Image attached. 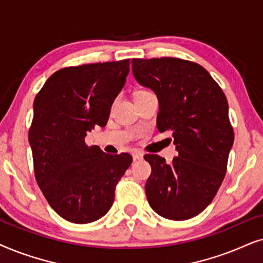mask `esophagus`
Masks as SVG:
<instances>
[{
  "label": "esophagus",
  "instance_id": "1",
  "mask_svg": "<svg viewBox=\"0 0 263 263\" xmlns=\"http://www.w3.org/2000/svg\"><path fill=\"white\" fill-rule=\"evenodd\" d=\"M132 156H134V160H141L143 159V154L141 152H135L134 154H132Z\"/></svg>",
  "mask_w": 263,
  "mask_h": 263
}]
</instances>
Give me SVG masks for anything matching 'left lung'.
<instances>
[{"instance_id": "8db88e82", "label": "left lung", "mask_w": 263, "mask_h": 263, "mask_svg": "<svg viewBox=\"0 0 263 263\" xmlns=\"http://www.w3.org/2000/svg\"><path fill=\"white\" fill-rule=\"evenodd\" d=\"M132 73L159 100L157 129H171L178 156H144L152 166L145 194L154 211L186 220L211 204L225 178L233 128L229 103L207 69L176 58L132 59Z\"/></svg>"}]
</instances>
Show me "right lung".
<instances>
[{"label": "right lung", "instance_id": "add662e5", "mask_svg": "<svg viewBox=\"0 0 263 263\" xmlns=\"http://www.w3.org/2000/svg\"><path fill=\"white\" fill-rule=\"evenodd\" d=\"M129 60L62 68L48 78L33 102L29 142L34 176L50 207L74 223L96 221L114 202L129 154L109 155L85 137L106 126L125 85Z\"/></svg>", "mask_w": 263, "mask_h": 263}]
</instances>
